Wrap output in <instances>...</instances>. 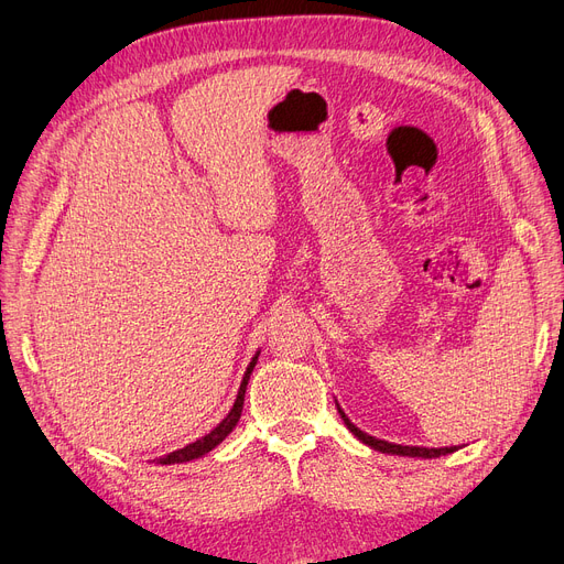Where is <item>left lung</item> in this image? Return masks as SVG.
<instances>
[{
  "mask_svg": "<svg viewBox=\"0 0 564 564\" xmlns=\"http://www.w3.org/2000/svg\"><path fill=\"white\" fill-rule=\"evenodd\" d=\"M337 403V401H335ZM337 412L341 416V422L347 424V429L356 435V438L360 443H366L368 447L377 449V452H384V454H398V457H422V459H435V457H443V454H452L457 452L459 445H452V447H416V445H395V443H389V441H381V438H375V435H368L366 431H360L347 414H344V410L339 408L337 403Z\"/></svg>",
  "mask_w": 564,
  "mask_h": 564,
  "instance_id": "left-lung-1",
  "label": "left lung"
}]
</instances>
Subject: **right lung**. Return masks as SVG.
Segmentation results:
<instances>
[{
	"label": "right lung",
	"instance_id": "obj_1",
	"mask_svg": "<svg viewBox=\"0 0 564 564\" xmlns=\"http://www.w3.org/2000/svg\"><path fill=\"white\" fill-rule=\"evenodd\" d=\"M258 358H260V351H256V356L250 358V366H248L246 372H243L239 393H236V401H234V405H231V410H229V414L225 416V420H223L220 424H217L210 433L202 435V438H198V441H194V443H189V445H185V447H180V449H175V452H169L166 457H159L156 464H185V462L198 459V457H204V454H208L210 449H215L217 445H220V443L227 438V435L234 431V426L239 424V420H241L246 387H248V379H250V375H252V368H256Z\"/></svg>",
	"mask_w": 564,
	"mask_h": 564
}]
</instances>
